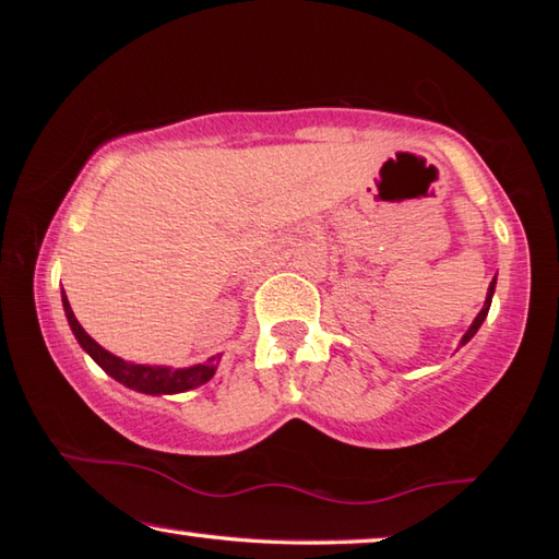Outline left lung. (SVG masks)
<instances>
[{"label":"left lung","instance_id":"left-lung-1","mask_svg":"<svg viewBox=\"0 0 559 559\" xmlns=\"http://www.w3.org/2000/svg\"><path fill=\"white\" fill-rule=\"evenodd\" d=\"M493 293H496V278L490 281V286H488V293H486V302H484V308H480V313L476 316V320H473L471 323V328L466 330V333H463V337H461V343H459V347L461 345H466L468 340L478 333V328L484 325V320H486V316H488V310H490V300H493Z\"/></svg>","mask_w":559,"mask_h":559}]
</instances>
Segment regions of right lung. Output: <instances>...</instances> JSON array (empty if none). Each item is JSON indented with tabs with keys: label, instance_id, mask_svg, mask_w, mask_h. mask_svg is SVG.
Segmentation results:
<instances>
[{
	"label": "right lung",
	"instance_id": "obj_1",
	"mask_svg": "<svg viewBox=\"0 0 559 559\" xmlns=\"http://www.w3.org/2000/svg\"><path fill=\"white\" fill-rule=\"evenodd\" d=\"M61 302H63V313L69 325L73 330L75 340L83 347V353H88L93 362H96L103 372L110 374L112 380H118L120 384L130 386V390L143 392V394H179L187 390H197L204 382H210L216 367H219L222 355H214L206 359V362L192 365V367H165V365H138V362H128L118 355L108 353L106 347H100L96 340H93L86 330L81 328L79 320H75L71 302L66 298V293H61Z\"/></svg>",
	"mask_w": 559,
	"mask_h": 559
}]
</instances>
